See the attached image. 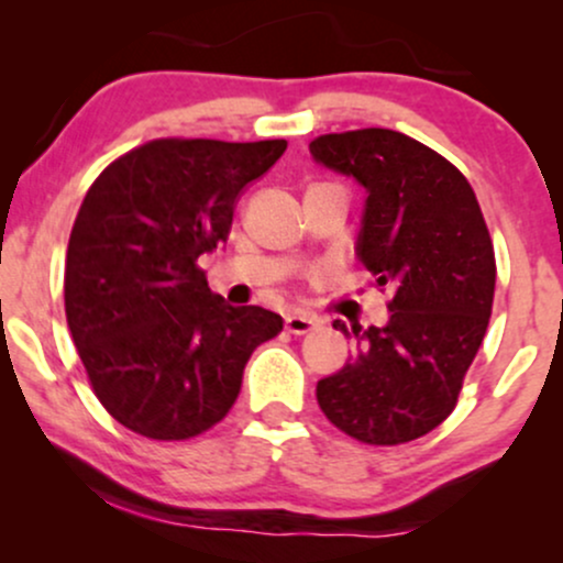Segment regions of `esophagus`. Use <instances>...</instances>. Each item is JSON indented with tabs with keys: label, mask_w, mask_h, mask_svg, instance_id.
<instances>
[{
	"label": "esophagus",
	"mask_w": 563,
	"mask_h": 563,
	"mask_svg": "<svg viewBox=\"0 0 563 563\" xmlns=\"http://www.w3.org/2000/svg\"><path fill=\"white\" fill-rule=\"evenodd\" d=\"M314 328H320V320L312 318V314H288L286 318V331L294 335H303V333H312Z\"/></svg>",
	"instance_id": "obj_1"
}]
</instances>
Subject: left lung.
<instances>
[{"label": "left lung", "mask_w": 563, "mask_h": 563, "mask_svg": "<svg viewBox=\"0 0 563 563\" xmlns=\"http://www.w3.org/2000/svg\"><path fill=\"white\" fill-rule=\"evenodd\" d=\"M309 151L367 190L357 256L391 290L384 328L333 322L357 349L318 384L320 410L363 444L412 442L455 410L493 314L497 267L479 200L448 158L391 129L320 134Z\"/></svg>", "instance_id": "obj_1"}]
</instances>
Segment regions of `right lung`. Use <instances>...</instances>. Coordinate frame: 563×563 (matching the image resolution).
I'll list each match as a JSON object with an SVG mask.
<instances>
[{"label": "right lung", "instance_id": "add662e5", "mask_svg": "<svg viewBox=\"0 0 563 563\" xmlns=\"http://www.w3.org/2000/svg\"><path fill=\"white\" fill-rule=\"evenodd\" d=\"M286 140L161 137L102 169L66 254V318L95 397L134 434L183 442L235 405L280 314L211 294L198 256L224 243L241 190Z\"/></svg>", "mask_w": 563, "mask_h": 563}]
</instances>
